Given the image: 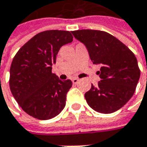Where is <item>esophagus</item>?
<instances>
[{"label":"esophagus","mask_w":147,"mask_h":147,"mask_svg":"<svg viewBox=\"0 0 147 147\" xmlns=\"http://www.w3.org/2000/svg\"><path fill=\"white\" fill-rule=\"evenodd\" d=\"M78 81H79V79H78V78H74L72 79V82H73V83H74V84H77V83L78 82Z\"/></svg>","instance_id":"1"}]
</instances>
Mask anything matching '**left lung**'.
Here are the masks:
<instances>
[{
	"label": "left lung",
	"mask_w": 147,
	"mask_h": 147,
	"mask_svg": "<svg viewBox=\"0 0 147 147\" xmlns=\"http://www.w3.org/2000/svg\"><path fill=\"white\" fill-rule=\"evenodd\" d=\"M88 49L92 63L100 65V81L85 93L88 105L102 114L122 108L135 92L140 78L138 60L132 51L104 31L82 29L72 32Z\"/></svg>",
	"instance_id": "obj_1"
}]
</instances>
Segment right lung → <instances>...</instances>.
<instances>
[{
    "instance_id": "add662e5",
    "label": "right lung",
    "mask_w": 147,
    "mask_h": 147,
    "mask_svg": "<svg viewBox=\"0 0 147 147\" xmlns=\"http://www.w3.org/2000/svg\"><path fill=\"white\" fill-rule=\"evenodd\" d=\"M70 32L48 30L37 33L14 55L9 69V88L28 115L41 120L52 119L65 108L71 80L52 74V65L62 46L72 42Z\"/></svg>"
}]
</instances>
